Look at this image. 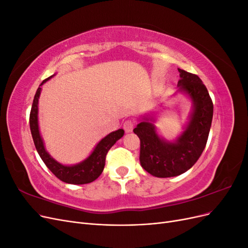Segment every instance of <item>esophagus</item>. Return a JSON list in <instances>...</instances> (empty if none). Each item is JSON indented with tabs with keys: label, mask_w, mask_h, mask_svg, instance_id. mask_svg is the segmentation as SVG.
<instances>
[{
	"label": "esophagus",
	"mask_w": 248,
	"mask_h": 248,
	"mask_svg": "<svg viewBox=\"0 0 248 248\" xmlns=\"http://www.w3.org/2000/svg\"><path fill=\"white\" fill-rule=\"evenodd\" d=\"M134 127V122L132 120H127L123 123V128L125 130V132H131Z\"/></svg>",
	"instance_id": "esophagus-1"
}]
</instances>
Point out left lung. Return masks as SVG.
I'll list each match as a JSON object with an SVG mask.
<instances>
[{
    "label": "left lung",
    "mask_w": 248,
    "mask_h": 248,
    "mask_svg": "<svg viewBox=\"0 0 248 248\" xmlns=\"http://www.w3.org/2000/svg\"><path fill=\"white\" fill-rule=\"evenodd\" d=\"M179 91L193 102L190 121L180 138L170 142L160 139L152 119H145L133 132L140 140V162L149 174L158 178L175 177L188 170L198 161L206 147L213 118V102L202 79L190 72L178 69Z\"/></svg>",
    "instance_id": "1"
}]
</instances>
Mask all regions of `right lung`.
Here are the masks:
<instances>
[{
    "label": "right lung",
    "mask_w": 248,
    "mask_h": 248,
    "mask_svg": "<svg viewBox=\"0 0 248 248\" xmlns=\"http://www.w3.org/2000/svg\"><path fill=\"white\" fill-rule=\"evenodd\" d=\"M50 78L44 79L41 82V85H43ZM40 91L41 88L37 89L34 96L31 112H30V128H31L32 138L37 152H38L41 159L46 163V166L49 169V170L61 181L69 184H87L93 182L94 180L101 175L104 169V164H106V157L108 150L116 144L118 140L123 137L124 130L119 129L109 133L108 136L102 139L94 149L92 154L86 160L72 167L63 166V164L57 162L54 158H51L50 155L46 151V148H44L43 141L39 134L38 116L37 115H38V99L40 96Z\"/></svg>",
    "instance_id": "right-lung-1"
}]
</instances>
